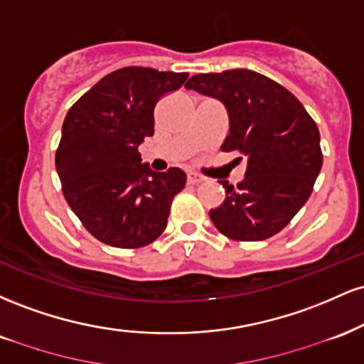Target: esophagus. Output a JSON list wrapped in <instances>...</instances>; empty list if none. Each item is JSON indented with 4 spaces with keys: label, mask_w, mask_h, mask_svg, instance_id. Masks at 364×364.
<instances>
[{
    "label": "esophagus",
    "mask_w": 364,
    "mask_h": 364,
    "mask_svg": "<svg viewBox=\"0 0 364 364\" xmlns=\"http://www.w3.org/2000/svg\"><path fill=\"white\" fill-rule=\"evenodd\" d=\"M202 181H203V178L200 176V174L193 173V171H190V173H188V183H190V185H198V183H202Z\"/></svg>",
    "instance_id": "obj_1"
}]
</instances>
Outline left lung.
Here are the masks:
<instances>
[{"mask_svg": "<svg viewBox=\"0 0 364 364\" xmlns=\"http://www.w3.org/2000/svg\"><path fill=\"white\" fill-rule=\"evenodd\" d=\"M185 87L224 104L229 135L220 150L246 157L243 181H219L225 198L208 212L212 223L236 241L277 235L310 198L321 169L316 123L289 90L252 70L200 73Z\"/></svg>", "mask_w": 364, "mask_h": 364, "instance_id": "left-lung-1", "label": "left lung"}]
</instances>
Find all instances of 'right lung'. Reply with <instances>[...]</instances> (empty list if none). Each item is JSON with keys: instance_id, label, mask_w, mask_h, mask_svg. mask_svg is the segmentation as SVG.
I'll return each instance as SVG.
<instances>
[{"instance_id": "1", "label": "right lung", "mask_w": 364, "mask_h": 364, "mask_svg": "<svg viewBox=\"0 0 364 364\" xmlns=\"http://www.w3.org/2000/svg\"><path fill=\"white\" fill-rule=\"evenodd\" d=\"M188 73L127 66L101 78L70 107L56 150L63 195L83 228L116 248H140L162 235L174 195L185 188L179 168L156 173L139 145L154 135V107Z\"/></svg>"}]
</instances>
